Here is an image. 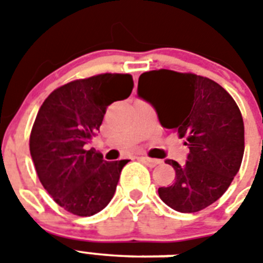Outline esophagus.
I'll list each match as a JSON object with an SVG mask.
<instances>
[{
	"mask_svg": "<svg viewBox=\"0 0 263 263\" xmlns=\"http://www.w3.org/2000/svg\"><path fill=\"white\" fill-rule=\"evenodd\" d=\"M139 159H141V162H143V163H145L147 167H155V166H157V164L160 163L159 159H154V158L141 157V158H139Z\"/></svg>",
	"mask_w": 263,
	"mask_h": 263,
	"instance_id": "1",
	"label": "esophagus"
}]
</instances>
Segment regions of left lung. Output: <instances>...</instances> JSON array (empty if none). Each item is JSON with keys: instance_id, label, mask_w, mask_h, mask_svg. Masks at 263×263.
Listing matches in <instances>:
<instances>
[{"instance_id": "1", "label": "left lung", "mask_w": 263, "mask_h": 263, "mask_svg": "<svg viewBox=\"0 0 263 263\" xmlns=\"http://www.w3.org/2000/svg\"><path fill=\"white\" fill-rule=\"evenodd\" d=\"M139 99L154 106L160 125L178 132L190 153L175 170V183L158 190L170 208L199 212L222 196L237 175L245 150L243 120L236 101L216 81L170 69L139 76Z\"/></svg>"}]
</instances>
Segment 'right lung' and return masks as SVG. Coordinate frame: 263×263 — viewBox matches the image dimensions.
<instances>
[{
	"mask_svg": "<svg viewBox=\"0 0 263 263\" xmlns=\"http://www.w3.org/2000/svg\"><path fill=\"white\" fill-rule=\"evenodd\" d=\"M127 73H103L71 81L45 100L30 136V154L42 185L76 216L104 210L116 192L127 159L106 162L85 150L100 130L106 108L133 90Z\"/></svg>",
	"mask_w": 263,
	"mask_h": 263,
	"instance_id": "right-lung-1",
	"label": "right lung"
}]
</instances>
